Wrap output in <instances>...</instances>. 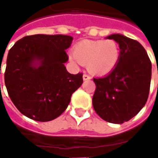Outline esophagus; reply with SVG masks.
<instances>
[{
  "instance_id": "obj_1",
  "label": "esophagus",
  "mask_w": 158,
  "mask_h": 158,
  "mask_svg": "<svg viewBox=\"0 0 158 158\" xmlns=\"http://www.w3.org/2000/svg\"><path fill=\"white\" fill-rule=\"evenodd\" d=\"M83 79H84V80H89V79H90V77H89L88 74L85 73V74L83 75Z\"/></svg>"
}]
</instances>
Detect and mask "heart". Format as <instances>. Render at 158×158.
Returning <instances> with one entry per match:
<instances>
[{"label":"heart","instance_id":"1","mask_svg":"<svg viewBox=\"0 0 158 158\" xmlns=\"http://www.w3.org/2000/svg\"><path fill=\"white\" fill-rule=\"evenodd\" d=\"M73 61L87 64L94 74H105L116 66L119 58V46L113 40H85L73 48Z\"/></svg>","mask_w":158,"mask_h":158}]
</instances>
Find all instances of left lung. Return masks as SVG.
Wrapping results in <instances>:
<instances>
[{"mask_svg": "<svg viewBox=\"0 0 158 158\" xmlns=\"http://www.w3.org/2000/svg\"><path fill=\"white\" fill-rule=\"evenodd\" d=\"M118 42V62L110 73L94 78L93 107L103 120L123 123L145 106L150 91L152 62L146 50L135 40L122 35L107 37Z\"/></svg>", "mask_w": 158, "mask_h": 158, "instance_id": "8db88e82", "label": "left lung"}]
</instances>
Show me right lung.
I'll list each match as a JSON object with an SVG mask.
<instances>
[{
  "label": "right lung",
  "mask_w": 158,
  "mask_h": 158,
  "mask_svg": "<svg viewBox=\"0 0 158 158\" xmlns=\"http://www.w3.org/2000/svg\"><path fill=\"white\" fill-rule=\"evenodd\" d=\"M73 37L34 35L23 37L9 50L5 85L19 112L29 118L47 122L69 106L83 83V73H69L64 66ZM35 61L38 66L35 64Z\"/></svg>",
  "instance_id": "add662e5"
}]
</instances>
